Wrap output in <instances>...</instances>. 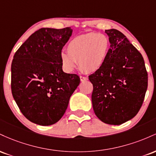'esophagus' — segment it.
<instances>
[{"mask_svg": "<svg viewBox=\"0 0 156 156\" xmlns=\"http://www.w3.org/2000/svg\"><path fill=\"white\" fill-rule=\"evenodd\" d=\"M80 81H85V80H88V78L84 76H80Z\"/></svg>", "mask_w": 156, "mask_h": 156, "instance_id": "1", "label": "esophagus"}]
</instances>
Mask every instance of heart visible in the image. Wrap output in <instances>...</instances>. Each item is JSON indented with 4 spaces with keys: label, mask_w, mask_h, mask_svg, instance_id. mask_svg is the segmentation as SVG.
<instances>
[{
    "label": "heart",
    "mask_w": 156,
    "mask_h": 156,
    "mask_svg": "<svg viewBox=\"0 0 156 156\" xmlns=\"http://www.w3.org/2000/svg\"><path fill=\"white\" fill-rule=\"evenodd\" d=\"M109 50V40L102 34L88 33L74 37L61 52L59 58L66 73H72L77 65L87 73H94L103 67Z\"/></svg>",
    "instance_id": "b5f03b06"
}]
</instances>
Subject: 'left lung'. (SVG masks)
<instances>
[{
	"mask_svg": "<svg viewBox=\"0 0 156 156\" xmlns=\"http://www.w3.org/2000/svg\"><path fill=\"white\" fill-rule=\"evenodd\" d=\"M110 48L103 67L89 76L92 106L102 122L118 125L139 112L147 89L142 55L122 32L105 30Z\"/></svg>",
	"mask_w": 156,
	"mask_h": 156,
	"instance_id": "8db88e82",
	"label": "left lung"
}]
</instances>
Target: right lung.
Wrapping results in <instances>:
<instances>
[{
	"label": "right lung",
	"mask_w": 156,
	"mask_h": 156,
	"mask_svg": "<svg viewBox=\"0 0 156 156\" xmlns=\"http://www.w3.org/2000/svg\"><path fill=\"white\" fill-rule=\"evenodd\" d=\"M72 33L70 27L40 28L14 55L12 95L22 114L35 124L46 126L59 120L79 85V76L64 73L59 58Z\"/></svg>",
	"instance_id": "right-lung-1"
}]
</instances>
